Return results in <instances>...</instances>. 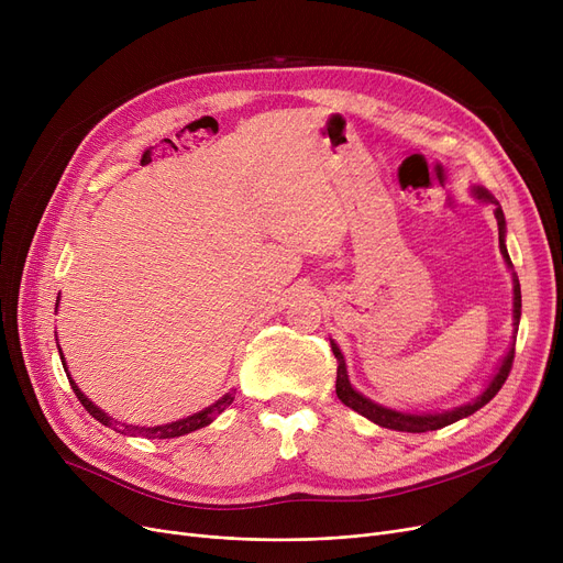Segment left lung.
<instances>
[{
	"label": "left lung",
	"instance_id": "left-lung-1",
	"mask_svg": "<svg viewBox=\"0 0 563 563\" xmlns=\"http://www.w3.org/2000/svg\"><path fill=\"white\" fill-rule=\"evenodd\" d=\"M475 196L479 200H486V202H495V219H497V230H499V251L501 255H505L507 264L511 266V257L507 253V246H505V214H501V207L499 202L482 187H475ZM520 283L518 278H514V319L516 323L520 321ZM331 349L335 353L338 358V380H335V393L340 397V401L349 408H353L356 412H361L363 418L372 420L374 424L378 427H386V429H395V431H408V433H424V431H435V429H442L448 427L452 422H459L467 416H472V412L479 410L482 406H486L497 393L499 388L505 386V380L509 378V372H511V365H514V353L516 349L511 346V351L505 356V361H501L499 365V372L493 376V380L488 383V388L475 399L470 401L465 406H459L454 410H445V412H433V416H408V412H399V410H390V408H383L374 401H369L367 397H363L361 393H356L351 388L349 383V376H346V367H344V358H342V351L338 349V344L331 340Z\"/></svg>",
	"mask_w": 563,
	"mask_h": 563
}]
</instances>
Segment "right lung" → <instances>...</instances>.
I'll list each match as a JSON object with an SVG mask.
<instances>
[{
	"label": "right lung",
	"mask_w": 563,
	"mask_h": 563,
	"mask_svg": "<svg viewBox=\"0 0 563 563\" xmlns=\"http://www.w3.org/2000/svg\"><path fill=\"white\" fill-rule=\"evenodd\" d=\"M58 353H62V349H58ZM62 363H64V369H66L64 356H62ZM68 380H70V386H73V393H75L77 399L81 401V406H84L88 412H91V416H93L98 422H102L104 427H111V429L118 431V433L141 435V438H147V440H155V438H157V440L177 438V435L191 433V431H196V429H202V427L210 424V422L219 416V412H223L225 406H230V404L234 401V395L228 393V395H223V399H219L214 406L205 408V410H200V412H194V416H189V418H185V420H177V422L162 424V427H132V424H125V422H115L113 418L107 416V412H102L98 406H93V401H88V399L81 395V390L75 386V380L70 378V374H68Z\"/></svg>",
	"instance_id": "obj_1"
}]
</instances>
